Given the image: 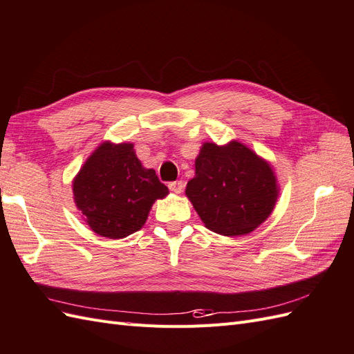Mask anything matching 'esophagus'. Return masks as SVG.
Returning <instances> with one entry per match:
<instances>
[{
	"label": "esophagus",
	"mask_w": 354,
	"mask_h": 354,
	"mask_svg": "<svg viewBox=\"0 0 354 354\" xmlns=\"http://www.w3.org/2000/svg\"><path fill=\"white\" fill-rule=\"evenodd\" d=\"M168 187H169L171 192H174V194H181V192H183V189H185V183L181 180L171 181V183L168 185Z\"/></svg>",
	"instance_id": "obj_1"
}]
</instances>
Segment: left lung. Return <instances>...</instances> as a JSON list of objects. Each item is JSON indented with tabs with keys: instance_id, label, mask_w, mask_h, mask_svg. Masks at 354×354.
Instances as JSON below:
<instances>
[{
	"instance_id": "left-lung-1",
	"label": "left lung",
	"mask_w": 354,
	"mask_h": 354,
	"mask_svg": "<svg viewBox=\"0 0 354 354\" xmlns=\"http://www.w3.org/2000/svg\"><path fill=\"white\" fill-rule=\"evenodd\" d=\"M186 195L205 227L239 236L270 216L279 189L270 164L233 140L226 146L202 145Z\"/></svg>"
}]
</instances>
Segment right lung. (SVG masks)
I'll return each instance as SVG.
<instances>
[{"label":"right lung","instance_id":"1","mask_svg":"<svg viewBox=\"0 0 354 354\" xmlns=\"http://www.w3.org/2000/svg\"><path fill=\"white\" fill-rule=\"evenodd\" d=\"M73 199L93 232L121 239L143 227L156 199L168 195L155 169L136 156L131 143H102L73 178Z\"/></svg>","mask_w":354,"mask_h":354}]
</instances>
